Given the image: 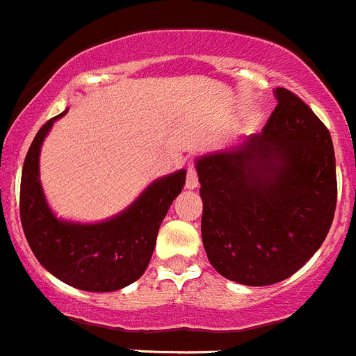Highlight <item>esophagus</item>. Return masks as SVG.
<instances>
[{
  "mask_svg": "<svg viewBox=\"0 0 356 356\" xmlns=\"http://www.w3.org/2000/svg\"><path fill=\"white\" fill-rule=\"evenodd\" d=\"M197 185H199L197 171H195L194 165H188V169H187V181H185V187H187L188 191H194V188H197Z\"/></svg>",
  "mask_w": 356,
  "mask_h": 356,
  "instance_id": "esophagus-1",
  "label": "esophagus"
}]
</instances>
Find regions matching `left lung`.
I'll list each match as a JSON object with an SVG mask.
<instances>
[{
	"label": "left lung",
	"mask_w": 356,
	"mask_h": 356,
	"mask_svg": "<svg viewBox=\"0 0 356 356\" xmlns=\"http://www.w3.org/2000/svg\"><path fill=\"white\" fill-rule=\"evenodd\" d=\"M262 134L195 161L209 264L231 282H283L327 238L337 201L336 155L323 122L283 87Z\"/></svg>",
	"instance_id": "8db88e82"
}]
</instances>
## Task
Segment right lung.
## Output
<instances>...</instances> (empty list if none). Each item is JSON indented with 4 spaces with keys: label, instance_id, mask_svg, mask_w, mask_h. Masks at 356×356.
I'll list each match as a JSON object with an SVG mask.
<instances>
[{
    "label": "right lung",
    "instance_id": "1",
    "mask_svg": "<svg viewBox=\"0 0 356 356\" xmlns=\"http://www.w3.org/2000/svg\"><path fill=\"white\" fill-rule=\"evenodd\" d=\"M67 111V110H66ZM50 118L29 147L20 180V222L38 262L50 274L86 292H115L143 276L154 253L159 227L185 185L187 171L152 181L131 206L97 223L57 218L40 181V150Z\"/></svg>",
    "mask_w": 356,
    "mask_h": 356
}]
</instances>
